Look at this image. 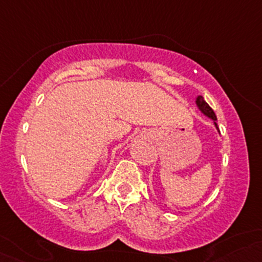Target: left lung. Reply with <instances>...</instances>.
<instances>
[{"label":"left lung","instance_id":"obj_1","mask_svg":"<svg viewBox=\"0 0 262 262\" xmlns=\"http://www.w3.org/2000/svg\"><path fill=\"white\" fill-rule=\"evenodd\" d=\"M195 102H196L198 109H199L200 112L203 113V114H204L205 116H208V118H209V119H212V120L214 121V125H215L216 130L219 132L218 125H216V116H215V114H214L212 107H210L209 105H208L207 102H205V100L203 99V96H198L196 100H195Z\"/></svg>","mask_w":262,"mask_h":262}]
</instances>
